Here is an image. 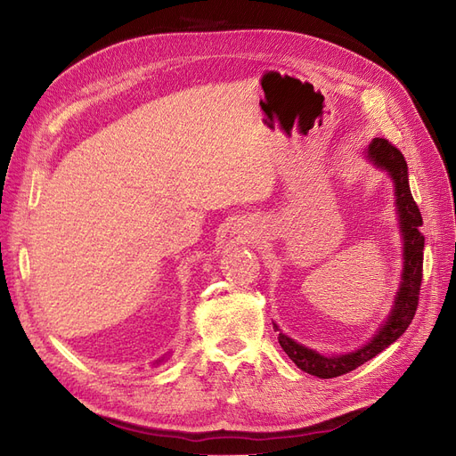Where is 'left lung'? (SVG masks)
Returning <instances> with one entry per match:
<instances>
[{"mask_svg":"<svg viewBox=\"0 0 456 456\" xmlns=\"http://www.w3.org/2000/svg\"><path fill=\"white\" fill-rule=\"evenodd\" d=\"M367 157L378 168L389 172L395 183V204L398 211V224L404 240V267H403V282L396 291L395 306L386 323H381L376 335L359 350L344 354V355H322L303 344H297L294 338L281 333L279 327L273 323L275 331H279V344L286 355L296 362L297 369L318 378H337L350 372L362 362L370 361L379 352H384L400 335H403L411 323L417 305H419V289L423 281V248L425 235L419 232L423 224L421 211H419L408 183V165L404 155L398 148L386 140L374 138L369 143Z\"/></svg>","mask_w":456,"mask_h":456,"instance_id":"obj_1","label":"left lung"}]
</instances>
